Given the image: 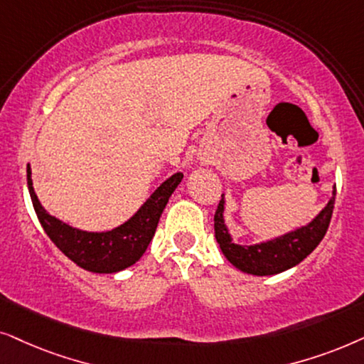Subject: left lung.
<instances>
[{
  "label": "left lung",
  "mask_w": 364,
  "mask_h": 364,
  "mask_svg": "<svg viewBox=\"0 0 364 364\" xmlns=\"http://www.w3.org/2000/svg\"><path fill=\"white\" fill-rule=\"evenodd\" d=\"M336 186H333V196L326 206L306 225L294 228L293 231L276 236L273 240L261 241L255 245H238L232 241L230 228L225 221L226 200L221 195L215 215V236L226 259L240 271L255 276H271L283 273L301 263L306 256L324 238L331 220Z\"/></svg>",
  "instance_id": "obj_1"
}]
</instances>
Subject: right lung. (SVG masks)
<instances>
[{
  "label": "right lung",
  "instance_id": "obj_1",
  "mask_svg": "<svg viewBox=\"0 0 364 364\" xmlns=\"http://www.w3.org/2000/svg\"><path fill=\"white\" fill-rule=\"evenodd\" d=\"M181 179L183 173L171 174L123 225L108 231H85L70 226L43 208L33 188L30 164L26 166L28 190L43 230L58 246V250L73 263L100 274L119 273L141 258L149 241L153 240L159 216L168 205L169 196L176 190Z\"/></svg>",
  "mask_w": 364,
  "mask_h": 364
}]
</instances>
